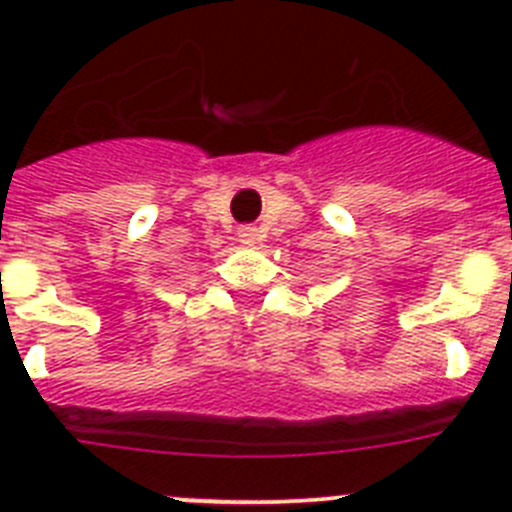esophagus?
Returning <instances> with one entry per match:
<instances>
[{
    "instance_id": "1",
    "label": "esophagus",
    "mask_w": 512,
    "mask_h": 512,
    "mask_svg": "<svg viewBox=\"0 0 512 512\" xmlns=\"http://www.w3.org/2000/svg\"><path fill=\"white\" fill-rule=\"evenodd\" d=\"M238 241H241L243 246H256V243H259V230L251 228V225H243V228L238 230Z\"/></svg>"
}]
</instances>
